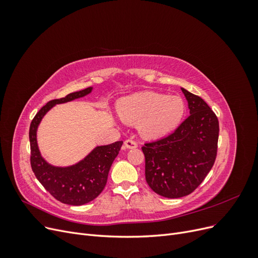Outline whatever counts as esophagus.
I'll list each match as a JSON object with an SVG mask.
<instances>
[{
    "mask_svg": "<svg viewBox=\"0 0 258 258\" xmlns=\"http://www.w3.org/2000/svg\"><path fill=\"white\" fill-rule=\"evenodd\" d=\"M124 146H126V148H136L138 147V143L135 141V140L128 139L124 141Z\"/></svg>",
    "mask_w": 258,
    "mask_h": 258,
    "instance_id": "1",
    "label": "esophagus"
}]
</instances>
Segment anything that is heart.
<instances>
[{
	"mask_svg": "<svg viewBox=\"0 0 258 258\" xmlns=\"http://www.w3.org/2000/svg\"><path fill=\"white\" fill-rule=\"evenodd\" d=\"M118 112L122 120L139 126L144 138L159 139L178 126L185 113V104L177 96L141 92L122 99Z\"/></svg>",
	"mask_w": 258,
	"mask_h": 258,
	"instance_id": "b5f03b06",
	"label": "heart"
}]
</instances>
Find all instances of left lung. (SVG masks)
I'll return each instance as SVG.
<instances>
[{
	"instance_id": "1",
	"label": "left lung",
	"mask_w": 258,
	"mask_h": 258,
	"mask_svg": "<svg viewBox=\"0 0 258 258\" xmlns=\"http://www.w3.org/2000/svg\"><path fill=\"white\" fill-rule=\"evenodd\" d=\"M182 91L190 115L171 135L142 146L146 182L166 198L191 194L204 182L217 155L220 124L215 113L204 99Z\"/></svg>"
}]
</instances>
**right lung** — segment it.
Wrapping results in <instances>:
<instances>
[{
    "instance_id": "add662e5",
    "label": "right lung",
    "mask_w": 258,
    "mask_h": 258,
    "mask_svg": "<svg viewBox=\"0 0 258 258\" xmlns=\"http://www.w3.org/2000/svg\"><path fill=\"white\" fill-rule=\"evenodd\" d=\"M92 87H88L81 91L69 93L64 98L49 101L37 112L30 124L31 168L44 188L53 198L66 205L82 206L99 196L106 185L108 171L120 151L122 141L98 146L76 165L60 168L49 165L42 158L36 142V130L44 115L54 104L82 98L90 93Z\"/></svg>"
}]
</instances>
